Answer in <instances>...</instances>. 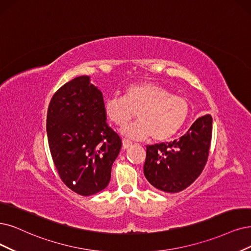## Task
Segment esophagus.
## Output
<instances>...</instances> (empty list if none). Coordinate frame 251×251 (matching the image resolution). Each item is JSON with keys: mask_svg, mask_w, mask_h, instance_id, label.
Wrapping results in <instances>:
<instances>
[{"mask_svg": "<svg viewBox=\"0 0 251 251\" xmlns=\"http://www.w3.org/2000/svg\"><path fill=\"white\" fill-rule=\"evenodd\" d=\"M122 144H123V148H124V149H128L129 147H131V146H132V143H131L130 141L126 140V138H123Z\"/></svg>", "mask_w": 251, "mask_h": 251, "instance_id": "obj_1", "label": "esophagus"}]
</instances>
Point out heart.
I'll return each mask as SVG.
<instances>
[{
	"label": "heart",
	"mask_w": 251,
	"mask_h": 251,
	"mask_svg": "<svg viewBox=\"0 0 251 251\" xmlns=\"http://www.w3.org/2000/svg\"><path fill=\"white\" fill-rule=\"evenodd\" d=\"M104 113L111 123L125 126L137 116V122L125 127L122 133L133 140L152 137L155 142L170 140L186 123L188 101L159 85L142 82L125 89L124 97L114 95L104 102Z\"/></svg>",
	"instance_id": "b5f03b06"
}]
</instances>
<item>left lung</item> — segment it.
I'll return each mask as SVG.
<instances>
[{"label":"left lung","mask_w":251,"mask_h":251,"mask_svg":"<svg viewBox=\"0 0 251 251\" xmlns=\"http://www.w3.org/2000/svg\"><path fill=\"white\" fill-rule=\"evenodd\" d=\"M212 137V117L194 122L179 140L147 146L144 174L156 189L176 193L187 188L207 163Z\"/></svg>","instance_id":"1"}]
</instances>
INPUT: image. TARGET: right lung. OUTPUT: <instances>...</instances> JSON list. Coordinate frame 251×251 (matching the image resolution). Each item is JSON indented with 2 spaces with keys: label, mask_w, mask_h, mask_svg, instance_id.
Instances as JSON below:
<instances>
[{
  "label": "right lung",
  "mask_w": 251,
  "mask_h": 251,
  "mask_svg": "<svg viewBox=\"0 0 251 251\" xmlns=\"http://www.w3.org/2000/svg\"><path fill=\"white\" fill-rule=\"evenodd\" d=\"M52 161L61 180L89 197L109 183L122 141L106 123L102 93L82 75L54 93L46 117Z\"/></svg>",
  "instance_id": "right-lung-1"
}]
</instances>
